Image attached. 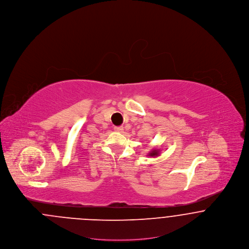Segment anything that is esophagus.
I'll return each instance as SVG.
<instances>
[{
    "label": "esophagus",
    "instance_id": "1",
    "mask_svg": "<svg viewBox=\"0 0 249 249\" xmlns=\"http://www.w3.org/2000/svg\"><path fill=\"white\" fill-rule=\"evenodd\" d=\"M114 129H115V130H116V131H119V132H122V131H123V130H124L122 126H119V127H115Z\"/></svg>",
    "mask_w": 249,
    "mask_h": 249
}]
</instances>
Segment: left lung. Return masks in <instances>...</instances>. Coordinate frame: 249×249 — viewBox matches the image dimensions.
<instances>
[{
	"label": "left lung",
	"instance_id": "1",
	"mask_svg": "<svg viewBox=\"0 0 249 249\" xmlns=\"http://www.w3.org/2000/svg\"><path fill=\"white\" fill-rule=\"evenodd\" d=\"M159 155H160V150L159 149H153L152 151L149 152L148 156H150V157H158Z\"/></svg>",
	"mask_w": 249,
	"mask_h": 249
}]
</instances>
